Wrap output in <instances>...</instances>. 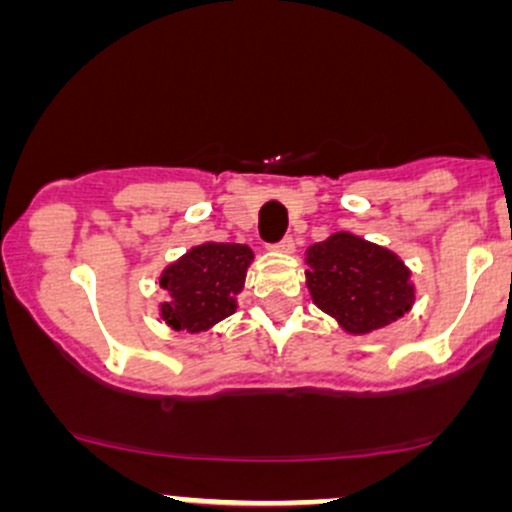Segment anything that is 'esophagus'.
I'll return each mask as SVG.
<instances>
[{"instance_id":"1","label":"esophagus","mask_w":512,"mask_h":512,"mask_svg":"<svg viewBox=\"0 0 512 512\" xmlns=\"http://www.w3.org/2000/svg\"><path fill=\"white\" fill-rule=\"evenodd\" d=\"M274 250H276V252H281V255H291V252L296 250V243H293V238L289 236V238H284V240H281V243L276 245Z\"/></svg>"}]
</instances>
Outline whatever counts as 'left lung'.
<instances>
[{
	"instance_id": "left-lung-1",
	"label": "left lung",
	"mask_w": 512,
	"mask_h": 512,
	"mask_svg": "<svg viewBox=\"0 0 512 512\" xmlns=\"http://www.w3.org/2000/svg\"><path fill=\"white\" fill-rule=\"evenodd\" d=\"M305 264L313 303L354 337L392 325L416 301L411 269L402 257L349 231L310 245Z\"/></svg>"
}]
</instances>
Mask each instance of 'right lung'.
Listing matches in <instances>:
<instances>
[{
    "instance_id": "obj_1",
    "label": "right lung",
    "mask_w": 512,
    "mask_h": 512,
    "mask_svg": "<svg viewBox=\"0 0 512 512\" xmlns=\"http://www.w3.org/2000/svg\"><path fill=\"white\" fill-rule=\"evenodd\" d=\"M252 260L255 252L240 243L207 240L190 248L158 276L168 293V301L158 305L161 320L173 332H209L238 310Z\"/></svg>"
}]
</instances>
